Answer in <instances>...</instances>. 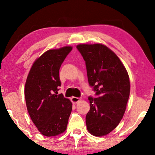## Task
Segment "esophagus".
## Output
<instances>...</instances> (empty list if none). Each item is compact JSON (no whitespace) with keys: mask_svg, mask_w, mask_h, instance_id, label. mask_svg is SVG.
<instances>
[{"mask_svg":"<svg viewBox=\"0 0 155 155\" xmlns=\"http://www.w3.org/2000/svg\"><path fill=\"white\" fill-rule=\"evenodd\" d=\"M80 100V98H79V97H73L71 98V101H72V102H73V103H77V102H78V101H79Z\"/></svg>","mask_w":155,"mask_h":155,"instance_id":"esophagus-1","label":"esophagus"}]
</instances>
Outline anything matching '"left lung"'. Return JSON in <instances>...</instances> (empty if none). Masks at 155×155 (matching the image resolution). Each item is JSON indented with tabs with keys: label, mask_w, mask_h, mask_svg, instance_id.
Returning a JSON list of instances; mask_svg holds the SVG:
<instances>
[{
	"label": "left lung",
	"mask_w": 155,
	"mask_h": 155,
	"mask_svg": "<svg viewBox=\"0 0 155 155\" xmlns=\"http://www.w3.org/2000/svg\"><path fill=\"white\" fill-rule=\"evenodd\" d=\"M85 61L88 82L95 97H88L90 109L87 128L94 136H104L116 128L126 111L130 95L128 74L118 57L103 44H79Z\"/></svg>",
	"instance_id": "left-lung-1"
}]
</instances>
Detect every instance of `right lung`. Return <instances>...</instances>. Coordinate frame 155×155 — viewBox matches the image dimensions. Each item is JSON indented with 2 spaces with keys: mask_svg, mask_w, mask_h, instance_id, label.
<instances>
[{
  "mask_svg": "<svg viewBox=\"0 0 155 155\" xmlns=\"http://www.w3.org/2000/svg\"><path fill=\"white\" fill-rule=\"evenodd\" d=\"M71 46L46 51L35 61L27 76L25 97L27 111L43 135L56 136L66 130L72 103L58 94L61 82L59 69Z\"/></svg>",
  "mask_w": 155,
  "mask_h": 155,
  "instance_id": "add662e5",
  "label": "right lung"
}]
</instances>
